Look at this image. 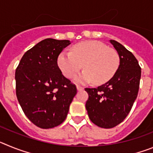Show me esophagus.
<instances>
[{
	"label": "esophagus",
	"mask_w": 153,
	"mask_h": 153,
	"mask_svg": "<svg viewBox=\"0 0 153 153\" xmlns=\"http://www.w3.org/2000/svg\"><path fill=\"white\" fill-rule=\"evenodd\" d=\"M76 89H77V90H83V86H79V85H76Z\"/></svg>",
	"instance_id": "34e87169"
}]
</instances>
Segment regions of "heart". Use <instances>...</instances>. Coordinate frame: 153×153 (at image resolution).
I'll return each mask as SVG.
<instances>
[{
	"instance_id": "obj_1",
	"label": "heart",
	"mask_w": 153,
	"mask_h": 153,
	"mask_svg": "<svg viewBox=\"0 0 153 153\" xmlns=\"http://www.w3.org/2000/svg\"><path fill=\"white\" fill-rule=\"evenodd\" d=\"M57 64L63 75L74 77L81 69L84 70L76 78L78 82H90L100 85L106 83L117 73L120 57L115 50L100 41H83L73 47L72 53L62 52Z\"/></svg>"
}]
</instances>
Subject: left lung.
I'll return each instance as SVG.
<instances>
[{
	"mask_svg": "<svg viewBox=\"0 0 153 153\" xmlns=\"http://www.w3.org/2000/svg\"><path fill=\"white\" fill-rule=\"evenodd\" d=\"M109 42L120 56L117 73L97 88H86L89 118L95 125L110 129L122 123L129 114L140 88L141 67L130 51L116 40Z\"/></svg>",
	"mask_w": 153,
	"mask_h": 153,
	"instance_id": "left-lung-1",
	"label": "left lung"
}]
</instances>
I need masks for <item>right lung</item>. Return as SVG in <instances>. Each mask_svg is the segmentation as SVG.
<instances>
[{"label": "right lung", "instance_id": "obj_1", "mask_svg": "<svg viewBox=\"0 0 153 153\" xmlns=\"http://www.w3.org/2000/svg\"><path fill=\"white\" fill-rule=\"evenodd\" d=\"M70 40L47 38L27 51L16 69V95L36 126L50 129L67 118L76 87L62 74L57 58Z\"/></svg>", "mask_w": 153, "mask_h": 153}]
</instances>
